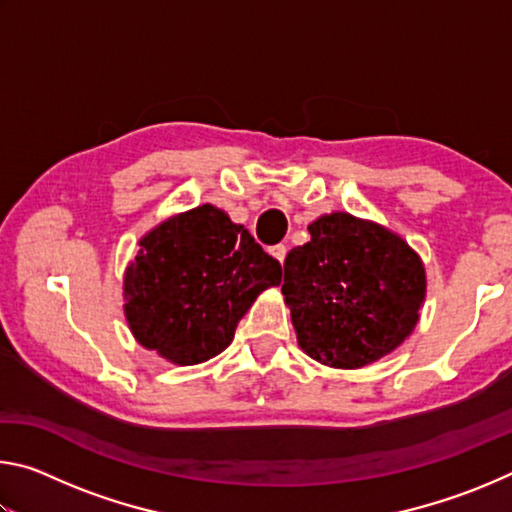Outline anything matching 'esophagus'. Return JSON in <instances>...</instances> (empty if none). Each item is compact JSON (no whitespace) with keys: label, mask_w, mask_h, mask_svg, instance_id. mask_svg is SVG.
<instances>
[{"label":"esophagus","mask_w":512,"mask_h":512,"mask_svg":"<svg viewBox=\"0 0 512 512\" xmlns=\"http://www.w3.org/2000/svg\"><path fill=\"white\" fill-rule=\"evenodd\" d=\"M268 253H271L277 259V262H284V257H287V246H284V244L271 246V248H268Z\"/></svg>","instance_id":"1"}]
</instances>
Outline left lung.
Masks as SVG:
<instances>
[{
    "label": "left lung",
    "instance_id": "obj_1",
    "mask_svg": "<svg viewBox=\"0 0 512 512\" xmlns=\"http://www.w3.org/2000/svg\"><path fill=\"white\" fill-rule=\"evenodd\" d=\"M284 259V302L298 345L323 366L386 357L418 325L427 293L420 255L384 225L332 212Z\"/></svg>",
    "mask_w": 512,
    "mask_h": 512
}]
</instances>
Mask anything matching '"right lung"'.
<instances>
[{
  "label": "right lung",
  "instance_id": "obj_1",
  "mask_svg": "<svg viewBox=\"0 0 512 512\" xmlns=\"http://www.w3.org/2000/svg\"><path fill=\"white\" fill-rule=\"evenodd\" d=\"M282 266L214 205L171 216L144 235L124 275V314L137 343L178 366L228 348Z\"/></svg>",
  "mask_w": 512,
  "mask_h": 512
}]
</instances>
